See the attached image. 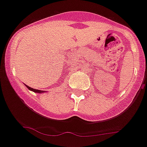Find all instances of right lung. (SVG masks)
I'll return each mask as SVG.
<instances>
[{"mask_svg": "<svg viewBox=\"0 0 147 147\" xmlns=\"http://www.w3.org/2000/svg\"><path fill=\"white\" fill-rule=\"evenodd\" d=\"M24 85H26V87L27 88H28L29 90L31 91H33V92H36V93H44V92H46V91H44V90H36V89H34V88H31V87L28 86V85H26V84H24Z\"/></svg>", "mask_w": 147, "mask_h": 147, "instance_id": "1", "label": "right lung"}]
</instances>
